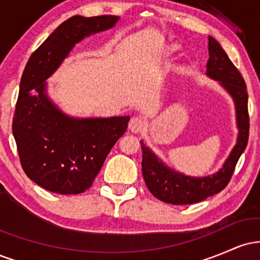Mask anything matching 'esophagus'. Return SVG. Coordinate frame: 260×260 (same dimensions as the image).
Returning <instances> with one entry per match:
<instances>
[{
	"instance_id": "34e87169",
	"label": "esophagus",
	"mask_w": 260,
	"mask_h": 260,
	"mask_svg": "<svg viewBox=\"0 0 260 260\" xmlns=\"http://www.w3.org/2000/svg\"><path fill=\"white\" fill-rule=\"evenodd\" d=\"M144 127V120L142 117H133L129 121V129L134 133H138Z\"/></svg>"
}]
</instances>
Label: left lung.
<instances>
[{
	"instance_id": "obj_1",
	"label": "left lung",
	"mask_w": 260,
	"mask_h": 260,
	"mask_svg": "<svg viewBox=\"0 0 260 260\" xmlns=\"http://www.w3.org/2000/svg\"><path fill=\"white\" fill-rule=\"evenodd\" d=\"M208 49L207 76L219 80L235 101L238 127L237 143L216 174L207 177H190L168 168L144 142L140 140L143 151L142 172L145 184L151 194L170 204H193L221 192L231 180L236 164L248 143V94L243 77L214 38L209 37Z\"/></svg>"
}]
</instances>
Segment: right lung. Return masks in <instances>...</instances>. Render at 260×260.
Masks as SVG:
<instances>
[{"label": "right lung", "instance_id": "right-lung-1", "mask_svg": "<svg viewBox=\"0 0 260 260\" xmlns=\"http://www.w3.org/2000/svg\"><path fill=\"white\" fill-rule=\"evenodd\" d=\"M117 16L71 17L32 52L19 85L13 116L14 139L24 172L50 192H85L115 143L126 132L129 116L74 118L47 98L45 80L83 39L111 29Z\"/></svg>", "mask_w": 260, "mask_h": 260}]
</instances>
